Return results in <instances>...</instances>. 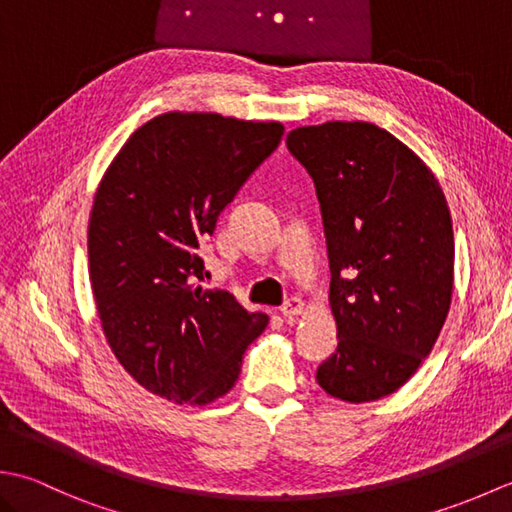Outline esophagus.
I'll return each instance as SVG.
<instances>
[{
    "mask_svg": "<svg viewBox=\"0 0 512 512\" xmlns=\"http://www.w3.org/2000/svg\"><path fill=\"white\" fill-rule=\"evenodd\" d=\"M301 310H303V301L299 297H290L284 301V306H281V314H284L286 319L297 317V314H301Z\"/></svg>",
    "mask_w": 512,
    "mask_h": 512,
    "instance_id": "obj_1",
    "label": "esophagus"
}]
</instances>
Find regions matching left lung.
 Returning <instances> with one entry per match:
<instances>
[{
	"label": "left lung",
	"instance_id": "8db88e82",
	"mask_svg": "<svg viewBox=\"0 0 512 512\" xmlns=\"http://www.w3.org/2000/svg\"><path fill=\"white\" fill-rule=\"evenodd\" d=\"M314 182L330 259L336 352L319 385L347 402L394 394L429 356L453 292V224L427 165L372 123L286 138Z\"/></svg>",
	"mask_w": 512,
	"mask_h": 512
}]
</instances>
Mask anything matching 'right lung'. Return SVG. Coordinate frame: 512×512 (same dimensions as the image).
<instances>
[{
	"label": "right lung",
	"mask_w": 512,
	"mask_h": 512,
	"mask_svg": "<svg viewBox=\"0 0 512 512\" xmlns=\"http://www.w3.org/2000/svg\"><path fill=\"white\" fill-rule=\"evenodd\" d=\"M281 136L279 123L171 112L138 127L105 171L88 228L94 301L112 352L151 394L224 396L268 325L204 286L200 246Z\"/></svg>",
	"instance_id": "obj_1"
}]
</instances>
